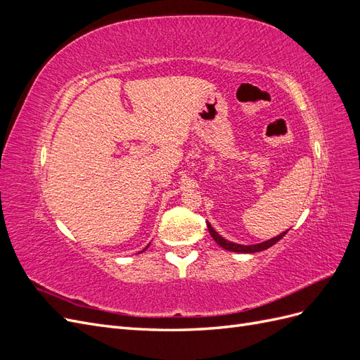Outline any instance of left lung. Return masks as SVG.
<instances>
[{"label": "left lung", "mask_w": 360, "mask_h": 360, "mask_svg": "<svg viewBox=\"0 0 360 360\" xmlns=\"http://www.w3.org/2000/svg\"><path fill=\"white\" fill-rule=\"evenodd\" d=\"M207 228H209V233L213 237V240L217 245H219L221 248H224L226 250H231V252H242V254H254V252H259V250L269 249L270 246H274L275 243H278L281 238L287 234V231H285V233H281L279 236H276L274 238H270V240H267V242L258 243V245H248V246H245V245H238V243H233V242L225 240L224 237H221L219 234L214 231V228L209 222H207Z\"/></svg>", "instance_id": "obj_1"}]
</instances>
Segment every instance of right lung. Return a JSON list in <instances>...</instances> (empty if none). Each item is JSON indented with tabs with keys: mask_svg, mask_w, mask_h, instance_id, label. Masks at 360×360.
I'll return each mask as SVG.
<instances>
[{
	"mask_svg": "<svg viewBox=\"0 0 360 360\" xmlns=\"http://www.w3.org/2000/svg\"><path fill=\"white\" fill-rule=\"evenodd\" d=\"M146 249H147V248H146Z\"/></svg>",
	"mask_w": 360,
	"mask_h": 360,
	"instance_id": "1",
	"label": "right lung"
}]
</instances>
